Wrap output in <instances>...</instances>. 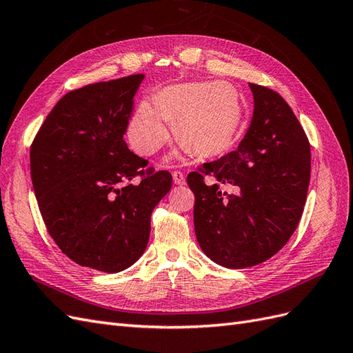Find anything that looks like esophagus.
Segmentation results:
<instances>
[{
	"label": "esophagus",
	"instance_id": "34e87169",
	"mask_svg": "<svg viewBox=\"0 0 353 353\" xmlns=\"http://www.w3.org/2000/svg\"><path fill=\"white\" fill-rule=\"evenodd\" d=\"M172 178H174V183L176 185H184L185 184V176H184L183 172H179V170H174Z\"/></svg>",
	"mask_w": 353,
	"mask_h": 353
}]
</instances>
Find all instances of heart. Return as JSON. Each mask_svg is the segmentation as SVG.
Here are the masks:
<instances>
[{
    "mask_svg": "<svg viewBox=\"0 0 353 353\" xmlns=\"http://www.w3.org/2000/svg\"><path fill=\"white\" fill-rule=\"evenodd\" d=\"M243 119L239 92L222 82L172 85L157 92L153 103L138 105L128 137L143 156L154 154L169 137V122L185 152L200 157L221 156L234 145Z\"/></svg>",
    "mask_w": 353,
    "mask_h": 353,
    "instance_id": "heart-1",
    "label": "heart"
}]
</instances>
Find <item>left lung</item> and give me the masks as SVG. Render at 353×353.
I'll return each instance as SVG.
<instances>
[{
  "label": "left lung",
  "instance_id": "8db88e82",
  "mask_svg": "<svg viewBox=\"0 0 353 353\" xmlns=\"http://www.w3.org/2000/svg\"><path fill=\"white\" fill-rule=\"evenodd\" d=\"M249 87L253 117L237 150L187 176L200 249L231 270L262 263L288 241L311 178V145L290 105L262 85ZM206 174L219 183L206 186ZM219 183L236 185L238 194H222Z\"/></svg>",
  "mask_w": 353,
  "mask_h": 353
}]
</instances>
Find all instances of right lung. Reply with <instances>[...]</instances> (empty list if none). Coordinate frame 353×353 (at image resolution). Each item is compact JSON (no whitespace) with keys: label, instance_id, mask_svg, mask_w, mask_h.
<instances>
[{"label":"right lung","instance_id":"add662e5","mask_svg":"<svg viewBox=\"0 0 353 353\" xmlns=\"http://www.w3.org/2000/svg\"><path fill=\"white\" fill-rule=\"evenodd\" d=\"M144 74L68 92L30 147V178L52 240L82 266L121 272L144 253L150 218L172 187L166 170L144 175L147 160L123 134ZM137 174L140 183H130Z\"/></svg>","mask_w":353,"mask_h":353}]
</instances>
